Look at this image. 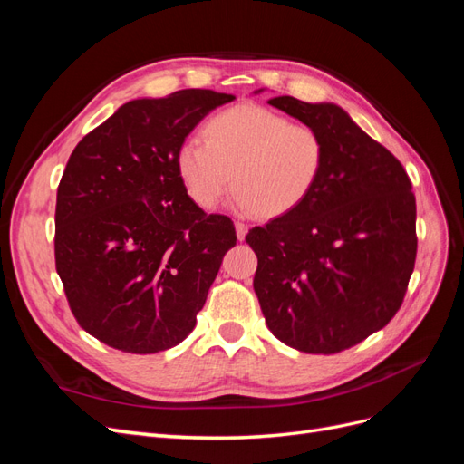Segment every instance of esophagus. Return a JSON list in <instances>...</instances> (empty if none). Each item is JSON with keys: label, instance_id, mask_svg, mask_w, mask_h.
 I'll return each mask as SVG.
<instances>
[{"label": "esophagus", "instance_id": "obj_1", "mask_svg": "<svg viewBox=\"0 0 464 464\" xmlns=\"http://www.w3.org/2000/svg\"><path fill=\"white\" fill-rule=\"evenodd\" d=\"M234 227H236V236H237V240H246V236H247V227H246V224L244 222H236L234 224Z\"/></svg>", "mask_w": 464, "mask_h": 464}]
</instances>
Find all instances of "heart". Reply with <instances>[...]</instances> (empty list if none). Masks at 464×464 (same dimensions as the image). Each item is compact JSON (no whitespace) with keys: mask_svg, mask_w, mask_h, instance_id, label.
Returning <instances> with one entry per match:
<instances>
[{"mask_svg":"<svg viewBox=\"0 0 464 464\" xmlns=\"http://www.w3.org/2000/svg\"><path fill=\"white\" fill-rule=\"evenodd\" d=\"M201 139L179 147L178 174L205 210L220 203L232 176L242 210L259 218L285 217L310 198L325 168V143L314 128L254 104L213 116Z\"/></svg>","mask_w":464,"mask_h":464,"instance_id":"1","label":"heart"}]
</instances>
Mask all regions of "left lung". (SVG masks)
Listing matches in <instances>:
<instances>
[{
  "mask_svg": "<svg viewBox=\"0 0 464 464\" xmlns=\"http://www.w3.org/2000/svg\"><path fill=\"white\" fill-rule=\"evenodd\" d=\"M269 104L321 135L325 168L298 208L246 236L254 290L278 341L334 354L383 329L404 300L418 244L412 184L341 106L294 96Z\"/></svg>",
  "mask_w": 464,
  "mask_h": 464,
  "instance_id": "8db88e82",
  "label": "left lung"
}]
</instances>
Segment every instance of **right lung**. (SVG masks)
Here are the masks:
<instances>
[{"label": "right lung", "mask_w": 464, "mask_h": 464, "mask_svg": "<svg viewBox=\"0 0 464 464\" xmlns=\"http://www.w3.org/2000/svg\"><path fill=\"white\" fill-rule=\"evenodd\" d=\"M234 98L208 89L137 98L69 157L55 203V269L79 325L101 343L152 354L198 323L236 230L189 198L178 150Z\"/></svg>", "instance_id": "1"}]
</instances>
